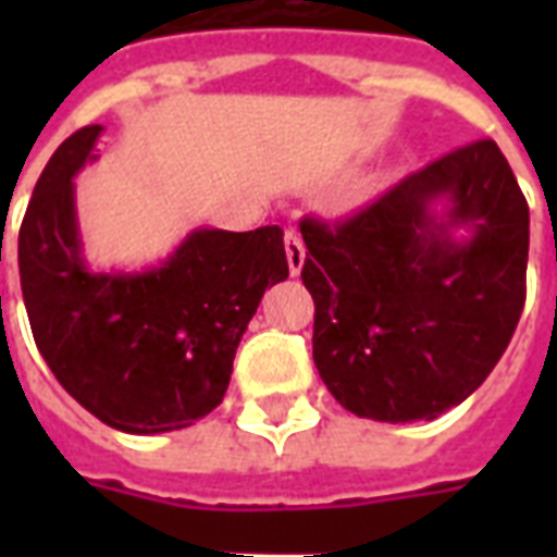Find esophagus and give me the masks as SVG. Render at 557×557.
<instances>
[{
  "label": "esophagus",
  "mask_w": 557,
  "mask_h": 557,
  "mask_svg": "<svg viewBox=\"0 0 557 557\" xmlns=\"http://www.w3.org/2000/svg\"><path fill=\"white\" fill-rule=\"evenodd\" d=\"M283 243H286V257H288V271L292 274H300L306 262V248H304V239L297 234L295 227H286V234H283Z\"/></svg>",
  "instance_id": "34e87169"
}]
</instances>
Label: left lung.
<instances>
[{"instance_id": "left-lung-1", "label": "left lung", "mask_w": 557, "mask_h": 557, "mask_svg": "<svg viewBox=\"0 0 557 557\" xmlns=\"http://www.w3.org/2000/svg\"><path fill=\"white\" fill-rule=\"evenodd\" d=\"M300 234L314 367L349 413L436 419L509 347L527 304L529 205L492 138L431 161L338 222L304 216Z\"/></svg>"}]
</instances>
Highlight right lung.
Listing matches in <instances>:
<instances>
[{"label": "right lung", "mask_w": 557, "mask_h": 557, "mask_svg": "<svg viewBox=\"0 0 557 557\" xmlns=\"http://www.w3.org/2000/svg\"><path fill=\"white\" fill-rule=\"evenodd\" d=\"M103 126L69 135L42 170L20 227V280L39 356L100 422L168 433L222 401L265 288L288 277L283 231L199 227L138 274H95L81 253L74 176Z\"/></svg>", "instance_id": "1"}]
</instances>
